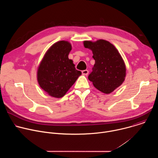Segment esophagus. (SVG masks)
<instances>
[{
	"mask_svg": "<svg viewBox=\"0 0 158 158\" xmlns=\"http://www.w3.org/2000/svg\"><path fill=\"white\" fill-rule=\"evenodd\" d=\"M82 74L87 76L89 74V71H88V70H83L82 71Z\"/></svg>",
	"mask_w": 158,
	"mask_h": 158,
	"instance_id": "esophagus-1",
	"label": "esophagus"
}]
</instances>
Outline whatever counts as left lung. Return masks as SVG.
<instances>
[{
	"label": "left lung",
	"instance_id": "obj_1",
	"mask_svg": "<svg viewBox=\"0 0 158 158\" xmlns=\"http://www.w3.org/2000/svg\"><path fill=\"white\" fill-rule=\"evenodd\" d=\"M85 48L91 49L95 64L88 76L100 91L109 94L122 84L126 76L124 62L116 48L105 40L84 41Z\"/></svg>",
	"mask_w": 158,
	"mask_h": 158
}]
</instances>
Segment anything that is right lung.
Here are the masks:
<instances>
[{
    "label": "right lung",
    "mask_w": 158,
    "mask_h": 158,
    "mask_svg": "<svg viewBox=\"0 0 158 158\" xmlns=\"http://www.w3.org/2000/svg\"><path fill=\"white\" fill-rule=\"evenodd\" d=\"M71 51L69 42L59 41L50 48L40 64L37 81L40 87L51 96L63 97L81 75L68 58Z\"/></svg>",
    "instance_id": "1"
}]
</instances>
